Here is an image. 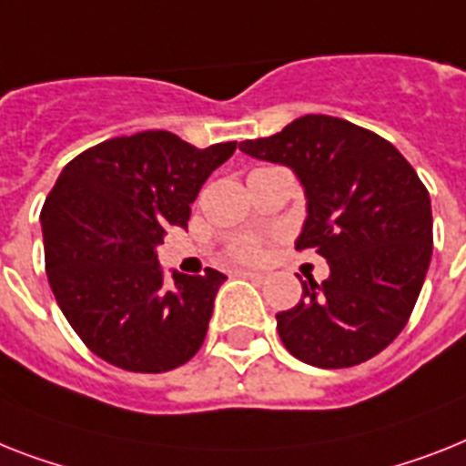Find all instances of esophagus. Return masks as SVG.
Instances as JSON below:
<instances>
[{
    "label": "esophagus",
    "mask_w": 466,
    "mask_h": 466,
    "mask_svg": "<svg viewBox=\"0 0 466 466\" xmlns=\"http://www.w3.org/2000/svg\"><path fill=\"white\" fill-rule=\"evenodd\" d=\"M238 274H240L242 279L257 280V283H259V280H264V279H267V274H264V271H249V268H242V271H238Z\"/></svg>",
    "instance_id": "1"
}]
</instances>
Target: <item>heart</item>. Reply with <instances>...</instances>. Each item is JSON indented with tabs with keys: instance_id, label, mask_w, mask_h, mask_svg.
I'll return each instance as SVG.
<instances>
[{
	"instance_id": "b5f03b06",
	"label": "heart",
	"mask_w": 466,
	"mask_h": 466,
	"mask_svg": "<svg viewBox=\"0 0 466 466\" xmlns=\"http://www.w3.org/2000/svg\"><path fill=\"white\" fill-rule=\"evenodd\" d=\"M264 252V242L257 236H238L228 242V255L238 261H257Z\"/></svg>"
}]
</instances>
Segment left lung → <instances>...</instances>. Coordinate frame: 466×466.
<instances>
[{
	"label": "left lung",
	"instance_id": "left-lung-1",
	"mask_svg": "<svg viewBox=\"0 0 466 466\" xmlns=\"http://www.w3.org/2000/svg\"><path fill=\"white\" fill-rule=\"evenodd\" d=\"M240 149L298 173L307 221L295 249L330 267L321 286L302 280V299L276 314L286 350L321 369L376 357L410 321L433 252L431 199L412 164L371 130L324 114Z\"/></svg>",
	"mask_w": 466,
	"mask_h": 466
}]
</instances>
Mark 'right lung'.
Segmentation results:
<instances>
[{"instance_id":"add662e5","label":"right lung","mask_w":466,"mask_h":466,"mask_svg":"<svg viewBox=\"0 0 466 466\" xmlns=\"http://www.w3.org/2000/svg\"><path fill=\"white\" fill-rule=\"evenodd\" d=\"M236 142L198 149L168 130L104 140L64 167L42 207L45 268L80 340L126 371L161 374L205 343L226 276L173 274L164 283L157 245L187 228L190 205Z\"/></svg>"}]
</instances>
